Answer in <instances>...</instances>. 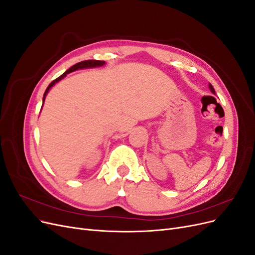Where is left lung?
I'll return each instance as SVG.
<instances>
[{
    "label": "left lung",
    "instance_id": "obj_1",
    "mask_svg": "<svg viewBox=\"0 0 255 255\" xmlns=\"http://www.w3.org/2000/svg\"><path fill=\"white\" fill-rule=\"evenodd\" d=\"M208 87H210V89H211V91L213 92V94H215V89H214V87L212 86V84H210V85H208Z\"/></svg>",
    "mask_w": 255,
    "mask_h": 255
}]
</instances>
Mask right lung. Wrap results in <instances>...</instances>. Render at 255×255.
<instances>
[{"label":"right lung","mask_w":255,"mask_h":255,"mask_svg":"<svg viewBox=\"0 0 255 255\" xmlns=\"http://www.w3.org/2000/svg\"><path fill=\"white\" fill-rule=\"evenodd\" d=\"M103 65H105V61H103V60H84V61H81V63H78V64H75L74 66H72L70 69H68V70L65 72V73H63L61 74L59 78H57L56 80H54L53 82H51V84L49 85L48 86V88L45 89V91H44V95H43V102H44V99H45V96L48 95V92H49V90L51 89V87L53 86L54 84L55 83H57V82H59L61 79H64L65 76L68 74V73H70V72H73V71H75V70H79V69H86V68H95V67H101V66H103ZM42 105H43V103H42Z\"/></svg>","instance_id":"1"}]
</instances>
